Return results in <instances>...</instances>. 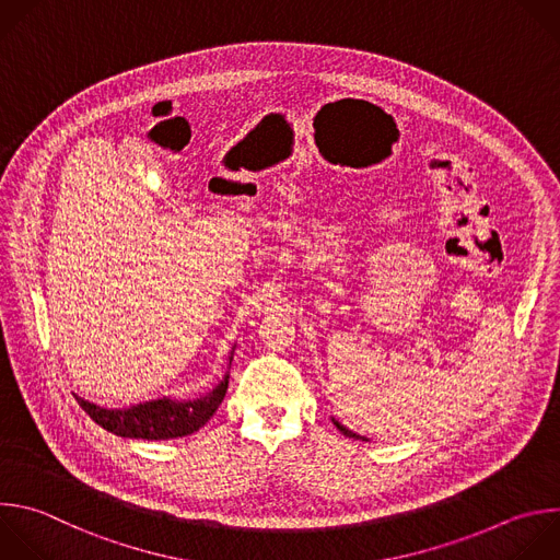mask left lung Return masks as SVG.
<instances>
[{
	"instance_id": "left-lung-1",
	"label": "left lung",
	"mask_w": 560,
	"mask_h": 560,
	"mask_svg": "<svg viewBox=\"0 0 560 560\" xmlns=\"http://www.w3.org/2000/svg\"><path fill=\"white\" fill-rule=\"evenodd\" d=\"M331 422H334V427H336V429H338V431H340V433H342V435H347V438H353V440H362V442H369V440H366V438H362V435H358V433H353V431H349V429H347V427H342V424H340V422H338V420H336V418H331Z\"/></svg>"
}]
</instances>
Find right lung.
<instances>
[{"instance_id": "obj_1", "label": "right lung", "mask_w": 560, "mask_h": 560, "mask_svg": "<svg viewBox=\"0 0 560 560\" xmlns=\"http://www.w3.org/2000/svg\"><path fill=\"white\" fill-rule=\"evenodd\" d=\"M233 353L235 347L231 349L229 360H233ZM226 389L229 371L213 392L194 400H173L164 396L158 400L131 405L127 409H105L79 396L77 402L98 427L114 435L133 440H175L200 431L222 405Z\"/></svg>"}]
</instances>
